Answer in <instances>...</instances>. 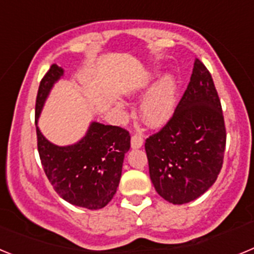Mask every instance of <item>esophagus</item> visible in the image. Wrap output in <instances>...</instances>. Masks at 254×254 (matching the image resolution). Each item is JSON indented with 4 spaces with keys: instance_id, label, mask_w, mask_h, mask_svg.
Wrapping results in <instances>:
<instances>
[{
    "instance_id": "1",
    "label": "esophagus",
    "mask_w": 254,
    "mask_h": 254,
    "mask_svg": "<svg viewBox=\"0 0 254 254\" xmlns=\"http://www.w3.org/2000/svg\"><path fill=\"white\" fill-rule=\"evenodd\" d=\"M143 145V138L142 136H140V134H133L131 137V146L133 147V149H138V147H141Z\"/></svg>"
}]
</instances>
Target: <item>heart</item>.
<instances>
[{"label":"heart","instance_id":"b5f03b06","mask_svg":"<svg viewBox=\"0 0 254 254\" xmlns=\"http://www.w3.org/2000/svg\"><path fill=\"white\" fill-rule=\"evenodd\" d=\"M178 82L176 76L167 73L154 85L140 107L141 118L150 127H160L176 111Z\"/></svg>","mask_w":254,"mask_h":254}]
</instances>
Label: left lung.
Returning a JSON list of instances; mask_svg holds the SVG:
<instances>
[{
    "label": "left lung",
    "mask_w": 254,
    "mask_h": 254,
    "mask_svg": "<svg viewBox=\"0 0 254 254\" xmlns=\"http://www.w3.org/2000/svg\"><path fill=\"white\" fill-rule=\"evenodd\" d=\"M225 143L219 95L208 69L196 60L173 117L145 142L150 179L156 192L174 205L198 198L217 179Z\"/></svg>",
    "instance_id": "1"
}]
</instances>
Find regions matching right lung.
I'll return each mask as SVG.
<instances>
[{
  "label": "right lung",
  "mask_w": 254,
  "mask_h": 254,
  "mask_svg": "<svg viewBox=\"0 0 254 254\" xmlns=\"http://www.w3.org/2000/svg\"><path fill=\"white\" fill-rule=\"evenodd\" d=\"M64 68L52 64L40 81L35 103V125L53 85ZM38 151L47 178L64 201L89 210L111 202L120 185L125 154L131 146L128 131L118 126L93 122L85 137L68 146H57L37 126Z\"/></svg>",
  "instance_id": "right-lung-1"
}]
</instances>
